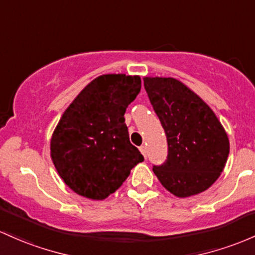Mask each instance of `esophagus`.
I'll use <instances>...</instances> for the list:
<instances>
[{"instance_id":"34e87169","label":"esophagus","mask_w":255,"mask_h":255,"mask_svg":"<svg viewBox=\"0 0 255 255\" xmlns=\"http://www.w3.org/2000/svg\"><path fill=\"white\" fill-rule=\"evenodd\" d=\"M139 150H140V152L142 153V156H144V157L146 158V152H147V151H146V146H144V145H142V146L139 147Z\"/></svg>"}]
</instances>
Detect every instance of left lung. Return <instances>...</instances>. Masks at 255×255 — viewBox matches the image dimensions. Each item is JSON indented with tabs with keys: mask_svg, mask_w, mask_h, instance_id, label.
<instances>
[{
	"mask_svg": "<svg viewBox=\"0 0 255 255\" xmlns=\"http://www.w3.org/2000/svg\"><path fill=\"white\" fill-rule=\"evenodd\" d=\"M144 87L168 142L167 159L153 166V173L178 197L205 191L219 178L230 150L222 123L175 78L145 77Z\"/></svg>",
	"mask_w": 255,
	"mask_h": 255,
	"instance_id": "1",
	"label": "left lung"
}]
</instances>
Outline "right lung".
<instances>
[{
  "label": "right lung",
  "instance_id": "obj_1",
  "mask_svg": "<svg viewBox=\"0 0 255 255\" xmlns=\"http://www.w3.org/2000/svg\"><path fill=\"white\" fill-rule=\"evenodd\" d=\"M139 76L103 75L88 83L61 116L50 156L72 191L104 200L144 161L130 144L125 113L140 92Z\"/></svg>",
  "mask_w": 255,
  "mask_h": 255
}]
</instances>
